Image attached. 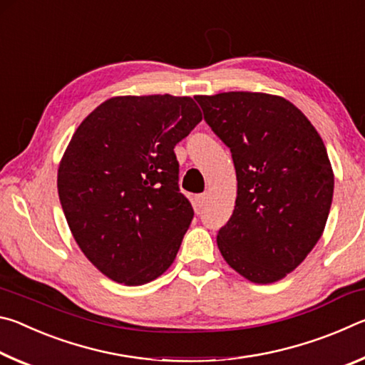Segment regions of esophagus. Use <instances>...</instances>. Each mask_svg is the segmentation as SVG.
Wrapping results in <instances>:
<instances>
[{
    "instance_id": "esophagus-1",
    "label": "esophagus",
    "mask_w": 365,
    "mask_h": 365,
    "mask_svg": "<svg viewBox=\"0 0 365 365\" xmlns=\"http://www.w3.org/2000/svg\"><path fill=\"white\" fill-rule=\"evenodd\" d=\"M206 201H207V193H201V195L195 196V206L196 207H202L206 205Z\"/></svg>"
}]
</instances>
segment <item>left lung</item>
<instances>
[{"label": "left lung", "instance_id": "8db88e82", "mask_svg": "<svg viewBox=\"0 0 365 365\" xmlns=\"http://www.w3.org/2000/svg\"><path fill=\"white\" fill-rule=\"evenodd\" d=\"M205 119L230 148L237 172L222 257L246 280L279 282L322 237L335 175L320 135L293 103L256 91L197 95Z\"/></svg>", "mask_w": 365, "mask_h": 365}]
</instances>
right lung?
<instances>
[{"label":"right lung","mask_w":365,"mask_h":365,"mask_svg":"<svg viewBox=\"0 0 365 365\" xmlns=\"http://www.w3.org/2000/svg\"><path fill=\"white\" fill-rule=\"evenodd\" d=\"M201 119L190 96H114L72 135L58 169L61 206L108 279L145 285L175 261L193 207L178 191L174 148Z\"/></svg>","instance_id":"right-lung-1"}]
</instances>
